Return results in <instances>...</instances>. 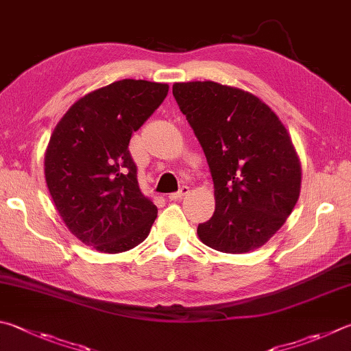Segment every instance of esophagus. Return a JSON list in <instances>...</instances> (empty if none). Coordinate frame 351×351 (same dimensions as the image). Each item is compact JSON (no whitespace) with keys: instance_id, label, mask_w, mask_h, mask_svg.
Segmentation results:
<instances>
[{"instance_id":"esophagus-1","label":"esophagus","mask_w":351,"mask_h":351,"mask_svg":"<svg viewBox=\"0 0 351 351\" xmlns=\"http://www.w3.org/2000/svg\"><path fill=\"white\" fill-rule=\"evenodd\" d=\"M189 192H190V189H189L187 186H182L180 190H178V192L170 193V195H169V199H170V201L181 199V197H182V196H186Z\"/></svg>"}]
</instances>
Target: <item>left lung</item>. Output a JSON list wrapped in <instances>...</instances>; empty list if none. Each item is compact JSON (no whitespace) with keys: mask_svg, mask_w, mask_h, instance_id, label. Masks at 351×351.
<instances>
[{"mask_svg":"<svg viewBox=\"0 0 351 351\" xmlns=\"http://www.w3.org/2000/svg\"><path fill=\"white\" fill-rule=\"evenodd\" d=\"M173 97L215 186V213L197 226V237L222 253L264 245L289 218L301 190V164L289 132L269 106L239 88L176 82Z\"/></svg>","mask_w":351,"mask_h":351,"instance_id":"8db88e82","label":"left lung"}]
</instances>
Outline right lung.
Wrapping results in <instances>:
<instances>
[{"mask_svg":"<svg viewBox=\"0 0 351 351\" xmlns=\"http://www.w3.org/2000/svg\"><path fill=\"white\" fill-rule=\"evenodd\" d=\"M167 92L144 80L112 82L76 101L55 127L47 189L69 230L90 248L121 253L149 237L158 208L139 190L129 143Z\"/></svg>","mask_w":351,"mask_h":351,"instance_id":"1","label":"right lung"}]
</instances>
